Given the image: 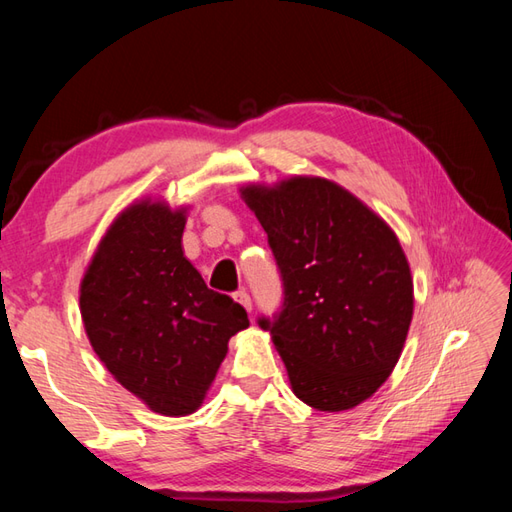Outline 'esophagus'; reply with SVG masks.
I'll list each match as a JSON object with an SVG mask.
<instances>
[{
	"mask_svg": "<svg viewBox=\"0 0 512 512\" xmlns=\"http://www.w3.org/2000/svg\"><path fill=\"white\" fill-rule=\"evenodd\" d=\"M233 297H235V301L239 303V306H244L250 312V306H253V303H250V295H248L246 290H237Z\"/></svg>",
	"mask_w": 512,
	"mask_h": 512,
	"instance_id": "1",
	"label": "esophagus"
}]
</instances>
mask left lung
<instances>
[{"instance_id":"left-lung-1","label":"left lung","mask_w":512,"mask_h":512,"mask_svg":"<svg viewBox=\"0 0 512 512\" xmlns=\"http://www.w3.org/2000/svg\"><path fill=\"white\" fill-rule=\"evenodd\" d=\"M268 233L284 310L259 319L299 400L319 411L361 405L394 372L413 317V279L396 233L328 178L246 184Z\"/></svg>"}]
</instances>
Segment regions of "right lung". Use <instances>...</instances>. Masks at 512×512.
I'll return each mask as SVG.
<instances>
[{
  "instance_id": "1",
  "label": "right lung",
  "mask_w": 512,
  "mask_h": 512,
  "mask_svg": "<svg viewBox=\"0 0 512 512\" xmlns=\"http://www.w3.org/2000/svg\"><path fill=\"white\" fill-rule=\"evenodd\" d=\"M189 206L136 200L114 217L85 268L79 308L116 383L160 416L198 411L246 310L206 288L184 257Z\"/></svg>"
}]
</instances>
